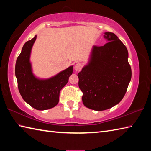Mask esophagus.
<instances>
[{
	"label": "esophagus",
	"mask_w": 151,
	"mask_h": 151,
	"mask_svg": "<svg viewBox=\"0 0 151 151\" xmlns=\"http://www.w3.org/2000/svg\"><path fill=\"white\" fill-rule=\"evenodd\" d=\"M82 68V65L81 63H76V65H75V70H76V71H80Z\"/></svg>",
	"instance_id": "obj_1"
}]
</instances>
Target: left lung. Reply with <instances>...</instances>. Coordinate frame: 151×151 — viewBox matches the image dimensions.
<instances>
[{
    "instance_id": "left-lung-1",
    "label": "left lung",
    "mask_w": 151,
    "mask_h": 151,
    "mask_svg": "<svg viewBox=\"0 0 151 151\" xmlns=\"http://www.w3.org/2000/svg\"><path fill=\"white\" fill-rule=\"evenodd\" d=\"M104 46H93L88 62L78 74L86 107L96 111L119 103L132 77L127 47L115 34L106 32Z\"/></svg>"
}]
</instances>
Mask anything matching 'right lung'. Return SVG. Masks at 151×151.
Masks as SVG:
<instances>
[{
	"mask_svg": "<svg viewBox=\"0 0 151 151\" xmlns=\"http://www.w3.org/2000/svg\"><path fill=\"white\" fill-rule=\"evenodd\" d=\"M37 35L27 41L15 63V76L19 91L24 101L37 110L52 108L59 102L60 91L72 75L73 65L49 78H40L33 73L31 51Z\"/></svg>",
	"mask_w": 151,
	"mask_h": 151,
	"instance_id": "right-lung-1",
	"label": "right lung"
}]
</instances>
